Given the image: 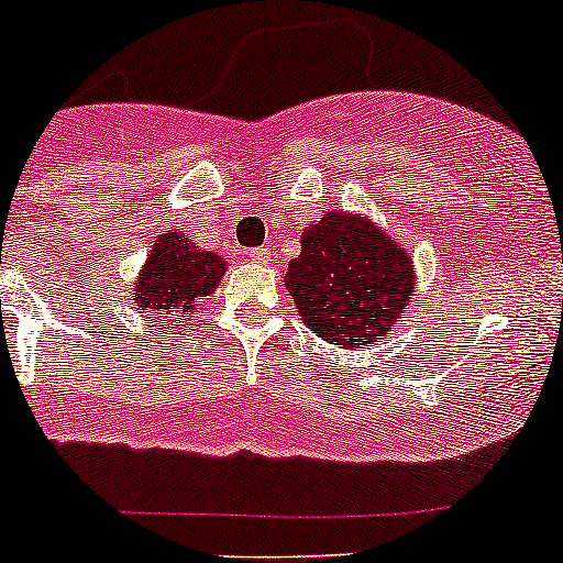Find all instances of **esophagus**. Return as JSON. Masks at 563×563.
<instances>
[{"label": "esophagus", "mask_w": 563, "mask_h": 563, "mask_svg": "<svg viewBox=\"0 0 563 563\" xmlns=\"http://www.w3.org/2000/svg\"><path fill=\"white\" fill-rule=\"evenodd\" d=\"M250 258L258 261V264H266L269 261V247H253L250 250Z\"/></svg>", "instance_id": "obj_1"}]
</instances>
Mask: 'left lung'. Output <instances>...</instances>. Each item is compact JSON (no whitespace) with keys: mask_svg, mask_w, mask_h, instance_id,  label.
Here are the masks:
<instances>
[{"mask_svg":"<svg viewBox=\"0 0 563 563\" xmlns=\"http://www.w3.org/2000/svg\"><path fill=\"white\" fill-rule=\"evenodd\" d=\"M288 294L318 338L360 349L384 338L413 291L406 250L371 220L327 212L302 231V255L291 258Z\"/></svg>","mask_w":563,"mask_h":563,"instance_id":"obj_1","label":"left lung"}]
</instances>
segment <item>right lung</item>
Returning <instances> with one entry per match:
<instances>
[{
  "mask_svg": "<svg viewBox=\"0 0 563 563\" xmlns=\"http://www.w3.org/2000/svg\"><path fill=\"white\" fill-rule=\"evenodd\" d=\"M223 272L225 261L220 255L198 250L181 231H168L152 247L135 283V310L150 313L152 321L155 316H166L176 323L181 316L196 313L198 302L214 291Z\"/></svg>",
  "mask_w": 563,
  "mask_h": 563,
  "instance_id": "1",
  "label": "right lung"
}]
</instances>
